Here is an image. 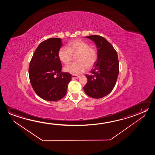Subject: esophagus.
Returning <instances> with one entry per match:
<instances>
[{
	"label": "esophagus",
	"mask_w": 155,
	"mask_h": 155,
	"mask_svg": "<svg viewBox=\"0 0 155 155\" xmlns=\"http://www.w3.org/2000/svg\"><path fill=\"white\" fill-rule=\"evenodd\" d=\"M80 76H76V75H72V76H71V78H72V79H77L79 78Z\"/></svg>",
	"instance_id": "obj_1"
}]
</instances>
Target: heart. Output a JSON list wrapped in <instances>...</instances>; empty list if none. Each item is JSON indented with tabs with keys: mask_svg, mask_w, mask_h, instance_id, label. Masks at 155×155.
<instances>
[{
	"mask_svg": "<svg viewBox=\"0 0 155 155\" xmlns=\"http://www.w3.org/2000/svg\"><path fill=\"white\" fill-rule=\"evenodd\" d=\"M76 62L64 67V71L73 75H78L85 71L86 67L91 69L96 64L98 52L95 48L90 46L88 42L81 40L70 42L67 47H61L58 51V57L61 61L68 64L71 61L73 55H76Z\"/></svg>",
	"mask_w": 155,
	"mask_h": 155,
	"instance_id": "b5f03b06",
	"label": "heart"
}]
</instances>
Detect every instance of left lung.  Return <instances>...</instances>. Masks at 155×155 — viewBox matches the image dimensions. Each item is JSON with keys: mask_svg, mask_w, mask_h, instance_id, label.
Instances as JSON below:
<instances>
[{"mask_svg": "<svg viewBox=\"0 0 155 155\" xmlns=\"http://www.w3.org/2000/svg\"><path fill=\"white\" fill-rule=\"evenodd\" d=\"M96 45L98 58L91 75L86 76L88 82L84 87L87 95L93 98H102L113 91L119 73L117 52L112 45L103 37L94 35L86 37Z\"/></svg>", "mask_w": 155, "mask_h": 155, "instance_id": "8db88e82", "label": "left lung"}]
</instances>
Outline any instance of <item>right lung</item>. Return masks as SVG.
<instances>
[{
  "mask_svg": "<svg viewBox=\"0 0 155 155\" xmlns=\"http://www.w3.org/2000/svg\"><path fill=\"white\" fill-rule=\"evenodd\" d=\"M61 39L52 38L42 42L30 61L29 78L35 93L49 101H58L65 96L71 74L61 71L58 51Z\"/></svg>",
  "mask_w": 155,
  "mask_h": 155,
  "instance_id": "add662e5",
  "label": "right lung"
}]
</instances>
